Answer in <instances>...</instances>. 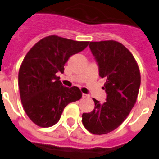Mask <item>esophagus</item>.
I'll use <instances>...</instances> for the list:
<instances>
[{"instance_id": "esophagus-1", "label": "esophagus", "mask_w": 159, "mask_h": 159, "mask_svg": "<svg viewBox=\"0 0 159 159\" xmlns=\"http://www.w3.org/2000/svg\"><path fill=\"white\" fill-rule=\"evenodd\" d=\"M82 97H83V98H86V97H88V95L84 94V93H82Z\"/></svg>"}]
</instances>
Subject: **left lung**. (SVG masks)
I'll return each mask as SVG.
<instances>
[{
  "label": "left lung",
  "instance_id": "obj_1",
  "mask_svg": "<svg viewBox=\"0 0 159 159\" xmlns=\"http://www.w3.org/2000/svg\"><path fill=\"white\" fill-rule=\"evenodd\" d=\"M90 49L106 79V102L94 99V110L82 114V124L94 134H104L118 128L135 104L140 87V72L132 53L117 41L90 42Z\"/></svg>",
  "mask_w": 159,
  "mask_h": 159
}]
</instances>
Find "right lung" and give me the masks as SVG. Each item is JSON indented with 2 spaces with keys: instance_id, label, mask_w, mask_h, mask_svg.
<instances>
[{
  "instance_id": "add662e5",
  "label": "right lung",
  "mask_w": 159,
  "mask_h": 159,
  "mask_svg": "<svg viewBox=\"0 0 159 159\" xmlns=\"http://www.w3.org/2000/svg\"><path fill=\"white\" fill-rule=\"evenodd\" d=\"M88 44L87 41L50 35L26 54L19 71V88L24 110L35 125L43 128L54 125L66 106L81 99L79 88L62 86L57 73L64 72L69 57Z\"/></svg>"
}]
</instances>
